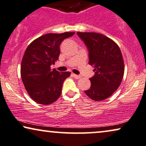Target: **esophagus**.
<instances>
[{
    "mask_svg": "<svg viewBox=\"0 0 146 146\" xmlns=\"http://www.w3.org/2000/svg\"><path fill=\"white\" fill-rule=\"evenodd\" d=\"M72 75H73V77H74L75 79H79V78H81V75H76V74H74V73H73V74H72Z\"/></svg>",
    "mask_w": 146,
    "mask_h": 146,
    "instance_id": "esophagus-1",
    "label": "esophagus"
}]
</instances>
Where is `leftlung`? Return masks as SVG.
<instances>
[{
	"label": "left lung",
	"mask_w": 146,
	"mask_h": 146,
	"mask_svg": "<svg viewBox=\"0 0 146 146\" xmlns=\"http://www.w3.org/2000/svg\"><path fill=\"white\" fill-rule=\"evenodd\" d=\"M89 52V64L95 74L90 78L91 87L86 94L95 101L110 97L121 84L124 61L121 50L113 40L94 32H77Z\"/></svg>",
	"instance_id": "1"
}]
</instances>
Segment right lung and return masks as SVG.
<instances>
[{
	"label": "right lung",
	"instance_id": "add662e5",
	"mask_svg": "<svg viewBox=\"0 0 146 146\" xmlns=\"http://www.w3.org/2000/svg\"><path fill=\"white\" fill-rule=\"evenodd\" d=\"M75 32L47 34L39 37L27 46L22 58L21 76L25 90L35 102L50 104L60 97L64 81L70 72L50 69L58 59L60 45Z\"/></svg>",
	"mask_w": 146,
	"mask_h": 146
}]
</instances>
